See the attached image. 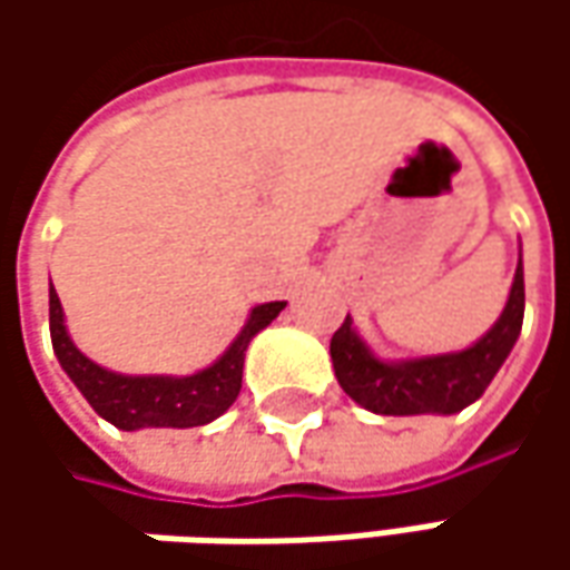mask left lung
I'll use <instances>...</instances> for the list:
<instances>
[{
    "label": "left lung",
    "mask_w": 570,
    "mask_h": 570,
    "mask_svg": "<svg viewBox=\"0 0 570 570\" xmlns=\"http://www.w3.org/2000/svg\"><path fill=\"white\" fill-rule=\"evenodd\" d=\"M523 326V266H517L514 285L501 317L482 340L450 355H431L415 362H381L345 317L330 340L333 371L340 386L377 415H453L475 403L492 383L498 367L511 355Z\"/></svg>",
    "instance_id": "1"
}]
</instances>
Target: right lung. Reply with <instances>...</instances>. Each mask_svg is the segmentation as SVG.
<instances>
[{
	"mask_svg": "<svg viewBox=\"0 0 570 570\" xmlns=\"http://www.w3.org/2000/svg\"><path fill=\"white\" fill-rule=\"evenodd\" d=\"M282 307H285V301H269V304L253 307L247 326L240 330L237 340L230 342L228 352L212 367L189 374V377H126V374H114L91 358H85L66 333L62 304H59L53 285H50V336H53V352L62 371L72 377L91 409L110 425L122 428V431L196 428L218 419L237 400L240 377H244V352L253 336L278 317Z\"/></svg>",
	"mask_w": 570,
	"mask_h": 570,
	"instance_id": "add662e5",
	"label": "right lung"
}]
</instances>
